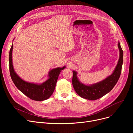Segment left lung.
Here are the masks:
<instances>
[{
  "mask_svg": "<svg viewBox=\"0 0 133 133\" xmlns=\"http://www.w3.org/2000/svg\"><path fill=\"white\" fill-rule=\"evenodd\" d=\"M117 46L119 50V59L114 71L106 78L91 85L82 83L78 78V72L73 71L72 84L74 90L80 97L89 100H95L105 95L114 88L119 79L123 61V53L119 41Z\"/></svg>",
  "mask_w": 133,
  "mask_h": 133,
  "instance_id": "8db88e82",
  "label": "left lung"
}]
</instances>
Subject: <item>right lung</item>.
Here are the masks:
<instances>
[{"instance_id":"obj_1","label":"right lung","mask_w":133,"mask_h":133,"mask_svg":"<svg viewBox=\"0 0 133 133\" xmlns=\"http://www.w3.org/2000/svg\"><path fill=\"white\" fill-rule=\"evenodd\" d=\"M12 51L13 44L9 54L10 72L11 79L17 88L33 100L41 101L50 98L55 89L60 73L66 67L64 66L62 67H59L52 69L48 73L47 79L43 83L27 82L21 78L15 71L12 61Z\"/></svg>"}]
</instances>
